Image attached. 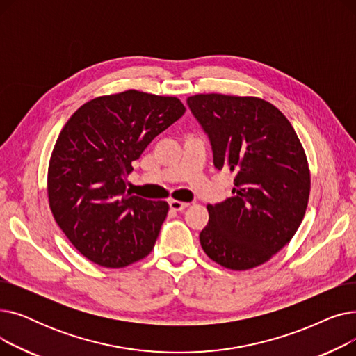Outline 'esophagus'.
<instances>
[{
  "label": "esophagus",
  "instance_id": "34e87169",
  "mask_svg": "<svg viewBox=\"0 0 356 356\" xmlns=\"http://www.w3.org/2000/svg\"><path fill=\"white\" fill-rule=\"evenodd\" d=\"M168 204H170L172 211H183L189 207L188 202H180V200H175V199L168 200Z\"/></svg>",
  "mask_w": 356,
  "mask_h": 356
}]
</instances>
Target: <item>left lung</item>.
<instances>
[{"label": "left lung", "mask_w": 356, "mask_h": 356, "mask_svg": "<svg viewBox=\"0 0 356 356\" xmlns=\"http://www.w3.org/2000/svg\"><path fill=\"white\" fill-rule=\"evenodd\" d=\"M188 105L208 134L215 167L235 173L234 196L208 204L200 245L229 270L264 264L289 244L306 213L310 172L303 145L283 112L264 99L200 93Z\"/></svg>", "instance_id": "left-lung-1"}]
</instances>
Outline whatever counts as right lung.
Instances as JSON below:
<instances>
[{"label": "right lung", "instance_id": "obj_1", "mask_svg": "<svg viewBox=\"0 0 356 356\" xmlns=\"http://www.w3.org/2000/svg\"><path fill=\"white\" fill-rule=\"evenodd\" d=\"M184 111L175 97L129 89L83 104L60 131L49 163V204L92 263L121 268L152 252L168 204L131 195L127 176Z\"/></svg>", "mask_w": 356, "mask_h": 356}]
</instances>
